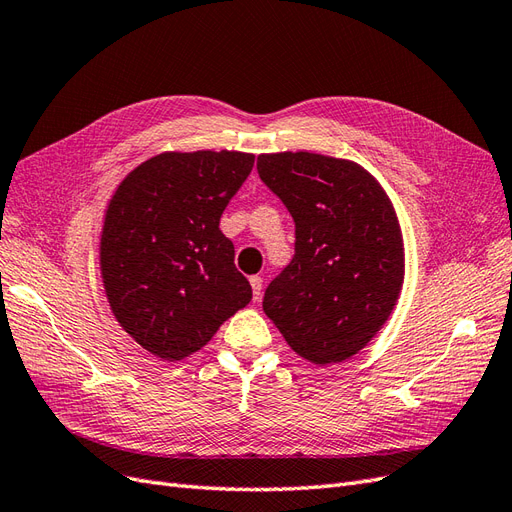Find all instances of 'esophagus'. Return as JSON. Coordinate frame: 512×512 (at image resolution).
<instances>
[{
  "label": "esophagus",
  "instance_id": "34e87169",
  "mask_svg": "<svg viewBox=\"0 0 512 512\" xmlns=\"http://www.w3.org/2000/svg\"><path fill=\"white\" fill-rule=\"evenodd\" d=\"M250 284H252V292H254V301H258L260 294H262V277L260 275H252L250 277Z\"/></svg>",
  "mask_w": 512,
  "mask_h": 512
}]
</instances>
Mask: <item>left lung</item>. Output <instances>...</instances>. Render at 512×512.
Masks as SVG:
<instances>
[{
  "mask_svg": "<svg viewBox=\"0 0 512 512\" xmlns=\"http://www.w3.org/2000/svg\"><path fill=\"white\" fill-rule=\"evenodd\" d=\"M258 175L294 220V256L262 309L316 365L342 363L389 320L404 286V239L363 166L309 151L262 153Z\"/></svg>",
  "mask_w": 512,
  "mask_h": 512,
  "instance_id": "1",
  "label": "left lung"
}]
</instances>
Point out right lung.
<instances>
[{
	"label": "right lung",
	"instance_id": "add662e5",
	"mask_svg": "<svg viewBox=\"0 0 512 512\" xmlns=\"http://www.w3.org/2000/svg\"><path fill=\"white\" fill-rule=\"evenodd\" d=\"M252 166V153L241 151H166L136 166L106 207V299L121 329L162 361L200 350L252 301L220 230Z\"/></svg>",
	"mask_w": 512,
	"mask_h": 512
}]
</instances>
